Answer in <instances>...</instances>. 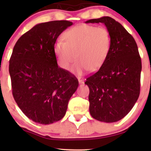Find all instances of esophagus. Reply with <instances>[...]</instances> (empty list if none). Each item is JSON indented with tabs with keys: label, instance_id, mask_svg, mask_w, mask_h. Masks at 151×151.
<instances>
[{
	"label": "esophagus",
	"instance_id": "obj_1",
	"mask_svg": "<svg viewBox=\"0 0 151 151\" xmlns=\"http://www.w3.org/2000/svg\"><path fill=\"white\" fill-rule=\"evenodd\" d=\"M78 82H79V84H83L84 82V80L79 78V79H78Z\"/></svg>",
	"mask_w": 151,
	"mask_h": 151
}]
</instances>
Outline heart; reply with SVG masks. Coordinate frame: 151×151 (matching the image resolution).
I'll use <instances>...</instances> for the list:
<instances>
[{"instance_id": "1", "label": "heart", "mask_w": 151, "mask_h": 151, "mask_svg": "<svg viewBox=\"0 0 151 151\" xmlns=\"http://www.w3.org/2000/svg\"><path fill=\"white\" fill-rule=\"evenodd\" d=\"M63 38L55 42L53 50L60 67L67 71L74 60L77 61L71 71L82 76L102 67L109 54L111 38L109 30L89 24L73 27L63 34Z\"/></svg>"}]
</instances>
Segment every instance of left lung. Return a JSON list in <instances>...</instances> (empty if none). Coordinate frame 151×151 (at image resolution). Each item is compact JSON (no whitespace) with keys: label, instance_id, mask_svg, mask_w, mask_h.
I'll return each mask as SVG.
<instances>
[{"label":"left lung","instance_id":"left-lung-1","mask_svg":"<svg viewBox=\"0 0 151 151\" xmlns=\"http://www.w3.org/2000/svg\"><path fill=\"white\" fill-rule=\"evenodd\" d=\"M85 22L104 24L111 38L106 60L84 83L89 88L91 115L98 121L115 122L130 112L139 98L142 62L137 45L112 18L103 16Z\"/></svg>","mask_w":151,"mask_h":151}]
</instances>
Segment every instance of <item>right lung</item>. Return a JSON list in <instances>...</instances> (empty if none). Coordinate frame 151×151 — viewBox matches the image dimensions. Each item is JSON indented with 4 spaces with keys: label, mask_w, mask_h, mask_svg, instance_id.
Listing matches in <instances>:
<instances>
[{
    "label": "right lung",
    "mask_w": 151,
    "mask_h": 151,
    "mask_svg": "<svg viewBox=\"0 0 151 151\" xmlns=\"http://www.w3.org/2000/svg\"><path fill=\"white\" fill-rule=\"evenodd\" d=\"M67 20L35 25L16 42L9 60L12 93L28 118L50 124L65 116L78 81L59 67L53 47L61 33L71 26Z\"/></svg>",
    "instance_id": "obj_1"
}]
</instances>
